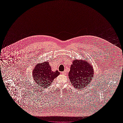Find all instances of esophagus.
<instances>
[{"instance_id": "esophagus-1", "label": "esophagus", "mask_w": 123, "mask_h": 123, "mask_svg": "<svg viewBox=\"0 0 123 123\" xmlns=\"http://www.w3.org/2000/svg\"><path fill=\"white\" fill-rule=\"evenodd\" d=\"M62 74H66V72H65V71H64L63 72H62Z\"/></svg>"}]
</instances>
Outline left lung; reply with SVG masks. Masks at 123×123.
<instances>
[{
  "label": "left lung",
  "mask_w": 123,
  "mask_h": 123,
  "mask_svg": "<svg viewBox=\"0 0 123 123\" xmlns=\"http://www.w3.org/2000/svg\"><path fill=\"white\" fill-rule=\"evenodd\" d=\"M93 68L92 65H90L86 61L76 59L73 61L68 73L70 82L74 89L77 90L90 87L89 85L93 77Z\"/></svg>",
  "instance_id": "obj_1"
}]
</instances>
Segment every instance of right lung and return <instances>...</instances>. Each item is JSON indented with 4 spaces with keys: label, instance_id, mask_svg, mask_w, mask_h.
I'll return each instance as SVG.
<instances>
[{
    "label": "right lung",
    "instance_id": "obj_1",
    "mask_svg": "<svg viewBox=\"0 0 123 123\" xmlns=\"http://www.w3.org/2000/svg\"><path fill=\"white\" fill-rule=\"evenodd\" d=\"M49 62L37 64L32 71V77L37 84L43 88L48 87L60 73L58 71H52Z\"/></svg>",
    "mask_w": 123,
    "mask_h": 123
}]
</instances>
